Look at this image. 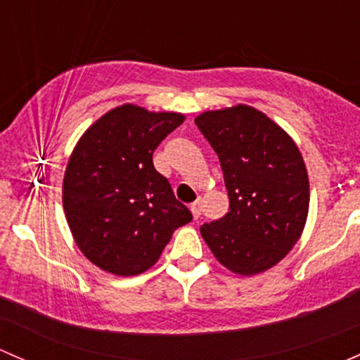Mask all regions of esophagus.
I'll use <instances>...</instances> for the list:
<instances>
[{"label":"esophagus","mask_w":360,"mask_h":360,"mask_svg":"<svg viewBox=\"0 0 360 360\" xmlns=\"http://www.w3.org/2000/svg\"><path fill=\"white\" fill-rule=\"evenodd\" d=\"M191 211H192V217H194L195 220H198V218L201 217V202H199V201L192 202V205H191Z\"/></svg>","instance_id":"esophagus-1"}]
</instances>
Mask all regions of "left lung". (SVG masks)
Returning a JSON list of instances; mask_svg holds the SVG:
<instances>
[{
  "mask_svg": "<svg viewBox=\"0 0 360 360\" xmlns=\"http://www.w3.org/2000/svg\"><path fill=\"white\" fill-rule=\"evenodd\" d=\"M195 124L220 159L229 213L201 236L218 262L239 276L277 265L305 229L310 187L295 140L255 107L206 110Z\"/></svg>",
  "mask_w": 360,
  "mask_h": 360,
  "instance_id": "8db88e82",
  "label": "left lung"
}]
</instances>
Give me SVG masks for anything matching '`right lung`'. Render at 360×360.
<instances>
[{
  "label": "right lung",
  "instance_id": "1",
  "mask_svg": "<svg viewBox=\"0 0 360 360\" xmlns=\"http://www.w3.org/2000/svg\"><path fill=\"white\" fill-rule=\"evenodd\" d=\"M184 121L180 112L123 103L77 140L62 202L77 248L98 269L123 277L146 272L192 220L153 162L159 143Z\"/></svg>",
  "mask_w": 360,
  "mask_h": 360
}]
</instances>
